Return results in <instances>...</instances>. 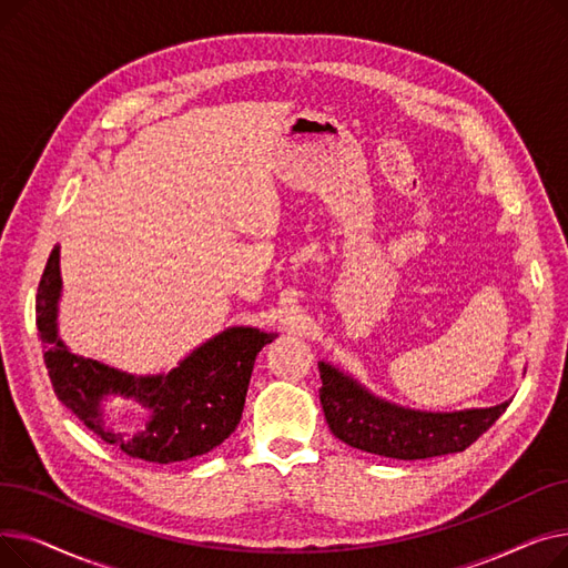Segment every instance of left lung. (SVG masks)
<instances>
[{"instance_id":"obj_1","label":"left lung","mask_w":568,"mask_h":568,"mask_svg":"<svg viewBox=\"0 0 568 568\" xmlns=\"http://www.w3.org/2000/svg\"><path fill=\"white\" fill-rule=\"evenodd\" d=\"M317 368L320 403L332 433L354 449L396 460H426L465 452L511 403L456 412L412 409L379 398L329 362H317Z\"/></svg>"}]
</instances>
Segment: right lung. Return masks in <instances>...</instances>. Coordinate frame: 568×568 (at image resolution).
Masks as SVG:
<instances>
[{
    "label": "right lung",
    "instance_id": "1",
    "mask_svg": "<svg viewBox=\"0 0 568 568\" xmlns=\"http://www.w3.org/2000/svg\"><path fill=\"white\" fill-rule=\"evenodd\" d=\"M62 272L52 248L37 294V326L57 398L103 442L146 463H179L221 446L242 419L257 352L276 338L257 326H227L191 349L165 373L135 375L75 354L59 336ZM112 397L133 399L146 412L138 434L104 424Z\"/></svg>",
    "mask_w": 568,
    "mask_h": 568
}]
</instances>
